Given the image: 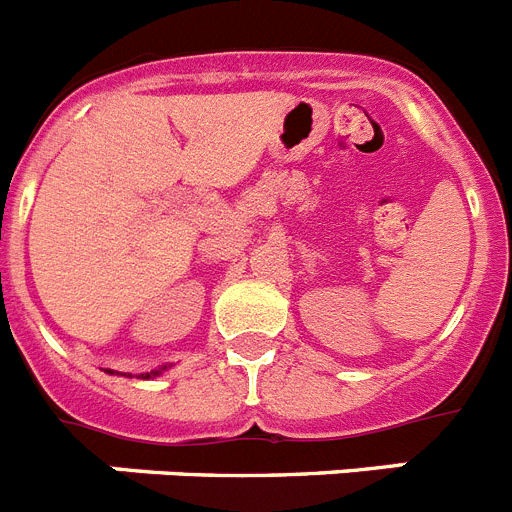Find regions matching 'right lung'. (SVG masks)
Wrapping results in <instances>:
<instances>
[{
    "label": "right lung",
    "instance_id": "1",
    "mask_svg": "<svg viewBox=\"0 0 512 512\" xmlns=\"http://www.w3.org/2000/svg\"><path fill=\"white\" fill-rule=\"evenodd\" d=\"M153 374H158V372H153ZM148 377H151V374H146V379H148Z\"/></svg>",
    "mask_w": 512,
    "mask_h": 512
}]
</instances>
